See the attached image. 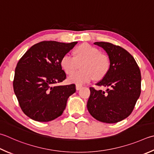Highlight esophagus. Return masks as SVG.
Listing matches in <instances>:
<instances>
[{"label":"esophagus","mask_w":154,"mask_h":154,"mask_svg":"<svg viewBox=\"0 0 154 154\" xmlns=\"http://www.w3.org/2000/svg\"><path fill=\"white\" fill-rule=\"evenodd\" d=\"M81 88H82V86L80 85H76V89L77 90H80Z\"/></svg>","instance_id":"obj_1"}]
</instances>
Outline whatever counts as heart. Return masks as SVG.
Returning a JSON list of instances; mask_svg holds the SVG:
<instances>
[{
	"instance_id": "heart-1",
	"label": "heart",
	"mask_w": 154,
	"mask_h": 154,
	"mask_svg": "<svg viewBox=\"0 0 154 154\" xmlns=\"http://www.w3.org/2000/svg\"><path fill=\"white\" fill-rule=\"evenodd\" d=\"M74 56L67 53L62 57L61 65L67 74H71L82 63V70L75 72L69 76L68 81L77 85H82L91 81L94 77L101 79L109 71L110 59L107 55L101 53L97 47L84 43L77 47L73 53Z\"/></svg>"
}]
</instances>
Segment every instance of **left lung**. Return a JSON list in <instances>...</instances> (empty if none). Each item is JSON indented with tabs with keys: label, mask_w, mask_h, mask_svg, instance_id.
Wrapping results in <instances>:
<instances>
[{
	"label": "left lung",
	"mask_w": 154,
	"mask_h": 154,
	"mask_svg": "<svg viewBox=\"0 0 154 154\" xmlns=\"http://www.w3.org/2000/svg\"><path fill=\"white\" fill-rule=\"evenodd\" d=\"M95 45L106 51L111 66L97 86L109 87L106 91L90 87L87 107L99 122L114 123L124 119L133 111L141 93V72L136 61L123 48L107 42Z\"/></svg>",
	"instance_id": "obj_1"
}]
</instances>
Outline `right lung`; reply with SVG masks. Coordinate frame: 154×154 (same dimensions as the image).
Masks as SVG:
<instances>
[{"mask_svg":"<svg viewBox=\"0 0 154 154\" xmlns=\"http://www.w3.org/2000/svg\"><path fill=\"white\" fill-rule=\"evenodd\" d=\"M77 42L41 41L24 54L15 69L13 89L21 109L35 121L50 122L62 115L75 84L56 85L66 79L62 57Z\"/></svg>","mask_w":154,"mask_h":154,"instance_id":"1","label":"right lung"}]
</instances>
